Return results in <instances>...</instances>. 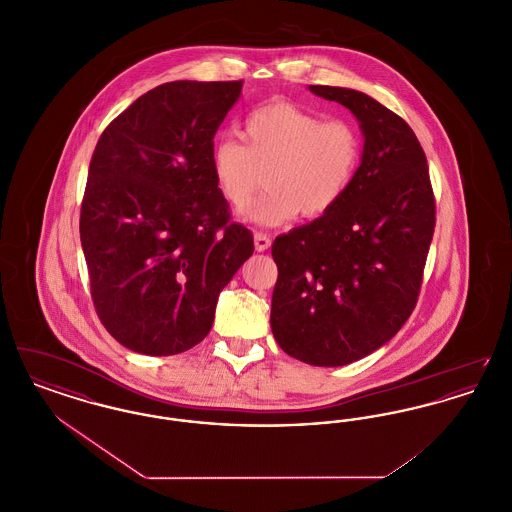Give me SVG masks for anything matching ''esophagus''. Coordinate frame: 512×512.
I'll return each mask as SVG.
<instances>
[{
    "label": "esophagus",
    "instance_id": "34e87169",
    "mask_svg": "<svg viewBox=\"0 0 512 512\" xmlns=\"http://www.w3.org/2000/svg\"><path fill=\"white\" fill-rule=\"evenodd\" d=\"M253 242H255V249L257 251H267L268 247H270V238H268L267 234H261V232H257L253 236Z\"/></svg>",
    "mask_w": 512,
    "mask_h": 512
}]
</instances>
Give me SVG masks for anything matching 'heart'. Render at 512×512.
Returning a JSON list of instances; mask_svg holds the SVG:
<instances>
[{
    "label": "heart",
    "instance_id": "obj_1",
    "mask_svg": "<svg viewBox=\"0 0 512 512\" xmlns=\"http://www.w3.org/2000/svg\"><path fill=\"white\" fill-rule=\"evenodd\" d=\"M240 140L220 138L211 149V171L222 197L244 207L267 171V194L240 217L278 226L301 211L307 219L330 213L349 192L363 155L355 124L324 121L290 101H270L240 124Z\"/></svg>",
    "mask_w": 512,
    "mask_h": 512
}]
</instances>
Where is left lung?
Masks as SVG:
<instances>
[{
	"instance_id": "1",
	"label": "left lung",
	"mask_w": 512,
	"mask_h": 512,
	"mask_svg": "<svg viewBox=\"0 0 512 512\" xmlns=\"http://www.w3.org/2000/svg\"><path fill=\"white\" fill-rule=\"evenodd\" d=\"M359 122L363 155L340 203L272 244L270 328L293 359L355 363L411 317L436 226L426 155L411 126L363 92L309 86Z\"/></svg>"
}]
</instances>
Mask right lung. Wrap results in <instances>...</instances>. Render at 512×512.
<instances>
[{"label": "right lung", "instance_id": "add662e5", "mask_svg": "<svg viewBox=\"0 0 512 512\" xmlns=\"http://www.w3.org/2000/svg\"><path fill=\"white\" fill-rule=\"evenodd\" d=\"M242 82L176 80L136 99L94 151L80 211L92 299L124 347L192 349L222 288L253 253L211 171L213 138Z\"/></svg>", "mask_w": 512, "mask_h": 512}]
</instances>
